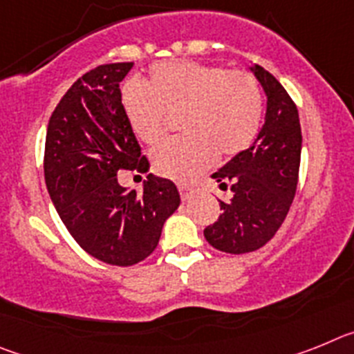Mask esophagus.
Wrapping results in <instances>:
<instances>
[{
	"instance_id": "obj_1",
	"label": "esophagus",
	"mask_w": 354,
	"mask_h": 354,
	"mask_svg": "<svg viewBox=\"0 0 354 354\" xmlns=\"http://www.w3.org/2000/svg\"><path fill=\"white\" fill-rule=\"evenodd\" d=\"M179 193H180V198L187 200L189 196H192L193 189H192V186H187V184H179Z\"/></svg>"
}]
</instances>
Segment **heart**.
Returning <instances> with one entry per match:
<instances>
[{
	"label": "heart",
	"mask_w": 354,
	"mask_h": 354,
	"mask_svg": "<svg viewBox=\"0 0 354 354\" xmlns=\"http://www.w3.org/2000/svg\"><path fill=\"white\" fill-rule=\"evenodd\" d=\"M122 106L136 138L150 149L168 138V117L180 118L186 138L154 154L162 177L189 183L223 158L245 152L262 126V92L246 71L192 60L150 67L145 86L127 84Z\"/></svg>",
	"instance_id": "1"
}]
</instances>
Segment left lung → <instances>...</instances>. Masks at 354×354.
I'll return each mask as SVG.
<instances>
[{"mask_svg":"<svg viewBox=\"0 0 354 354\" xmlns=\"http://www.w3.org/2000/svg\"><path fill=\"white\" fill-rule=\"evenodd\" d=\"M252 72L268 95L266 122L250 149L212 174L221 189L230 187L232 200H220V218L204 230L209 245L236 255L262 248L282 227L301 159L298 108L273 74L261 65Z\"/></svg>","mask_w":354,"mask_h":354,"instance_id":"1","label":"left lung"}]
</instances>
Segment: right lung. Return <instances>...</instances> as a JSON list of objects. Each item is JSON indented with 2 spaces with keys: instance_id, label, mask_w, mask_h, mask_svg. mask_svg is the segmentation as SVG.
<instances>
[{
  "instance_id": "add662e5",
  "label": "right lung",
  "mask_w": 354,
  "mask_h": 354,
  "mask_svg": "<svg viewBox=\"0 0 354 354\" xmlns=\"http://www.w3.org/2000/svg\"><path fill=\"white\" fill-rule=\"evenodd\" d=\"M131 68L133 62H122L83 74L53 111L44 150L46 186L62 221L84 252L111 266L149 257L180 204L175 184L152 174L142 195L118 184V171L149 170L122 106L120 81Z\"/></svg>"
}]
</instances>
